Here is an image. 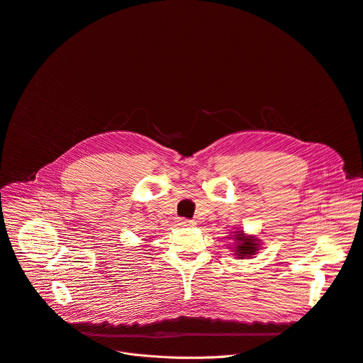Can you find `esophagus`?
Wrapping results in <instances>:
<instances>
[{"mask_svg": "<svg viewBox=\"0 0 363 363\" xmlns=\"http://www.w3.org/2000/svg\"><path fill=\"white\" fill-rule=\"evenodd\" d=\"M179 225L182 227H191V225H195V221L194 220H186V218H179Z\"/></svg>", "mask_w": 363, "mask_h": 363, "instance_id": "1", "label": "esophagus"}]
</instances>
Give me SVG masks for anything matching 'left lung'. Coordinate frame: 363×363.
Listing matches in <instances>:
<instances>
[{"label":"left lung","mask_w":363,"mask_h":363,"mask_svg":"<svg viewBox=\"0 0 363 363\" xmlns=\"http://www.w3.org/2000/svg\"><path fill=\"white\" fill-rule=\"evenodd\" d=\"M235 235L230 236L228 239L235 240V255L238 259H245V257H252L256 255L259 250V240L255 236H247L245 235L243 230H238V232H233Z\"/></svg>","instance_id":"8db88e82"}]
</instances>
